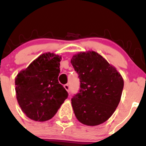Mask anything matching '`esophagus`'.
I'll use <instances>...</instances> for the list:
<instances>
[{"label": "esophagus", "mask_w": 146, "mask_h": 146, "mask_svg": "<svg viewBox=\"0 0 146 146\" xmlns=\"http://www.w3.org/2000/svg\"><path fill=\"white\" fill-rule=\"evenodd\" d=\"M64 87L65 89L67 90L68 93H69V92H70V86H69V85H68V84H65L64 86Z\"/></svg>", "instance_id": "esophagus-1"}]
</instances>
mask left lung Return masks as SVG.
<instances>
[{"label":"left lung","mask_w":146,"mask_h":146,"mask_svg":"<svg viewBox=\"0 0 146 146\" xmlns=\"http://www.w3.org/2000/svg\"><path fill=\"white\" fill-rule=\"evenodd\" d=\"M71 62L80 82L79 93L71 99L75 117L84 125L101 124L112 116L119 103L123 78L97 52L79 53Z\"/></svg>","instance_id":"obj_1"}]
</instances>
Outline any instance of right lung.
<instances>
[{
	"label": "right lung",
	"instance_id": "obj_1",
	"mask_svg": "<svg viewBox=\"0 0 146 146\" xmlns=\"http://www.w3.org/2000/svg\"><path fill=\"white\" fill-rule=\"evenodd\" d=\"M61 59L54 53H43L16 76L18 103L31 119H50L68 98L67 91L58 80Z\"/></svg>",
	"mask_w": 146,
	"mask_h": 146
}]
</instances>
